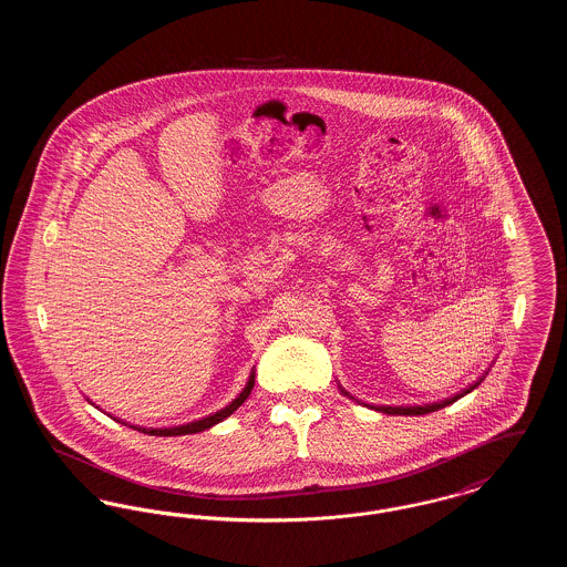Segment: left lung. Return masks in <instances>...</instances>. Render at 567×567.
<instances>
[{
	"label": "left lung",
	"mask_w": 567,
	"mask_h": 567,
	"mask_svg": "<svg viewBox=\"0 0 567 567\" xmlns=\"http://www.w3.org/2000/svg\"><path fill=\"white\" fill-rule=\"evenodd\" d=\"M486 374H488V370H486L485 374L481 378H476L472 384H467L465 389H461L458 393L455 395H451V398H446V400H440V402H433V404H423V405H372V404H363V402H359V400H354L349 391H344V386H340V391L347 395V398H351L354 400L357 404L368 405V408H372V410H377V412H384V414H400V416H419V414H430V412H435V410H440V408H446V405L455 404L457 400H461L463 395H467V393H472L483 380H485Z\"/></svg>",
	"instance_id": "8db88e82"
}]
</instances>
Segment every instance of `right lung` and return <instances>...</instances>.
Here are the masks:
<instances>
[{
  "label": "right lung",
  "instance_id": "1",
  "mask_svg": "<svg viewBox=\"0 0 567 567\" xmlns=\"http://www.w3.org/2000/svg\"><path fill=\"white\" fill-rule=\"evenodd\" d=\"M252 386H255V368L250 370V377L246 380L243 391H240V393H238L229 404L225 405V408H220V410H216L213 414H208V416H202V419H197V421L185 423V425H174V427H140V425H130V423H125V421H121V419H116V416H112V419H114V421H118V423H123V425L134 427L137 432L146 433V435H159V437H169V435H190V433L206 432V430H210V427L218 425L220 421H225L227 416H231V414H234V412H236V410H238V408L248 400V395H250ZM95 408H97V405H95Z\"/></svg>",
  "mask_w": 567,
  "mask_h": 567
}]
</instances>
